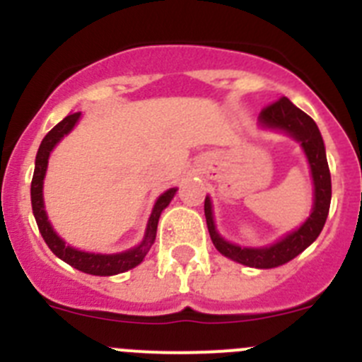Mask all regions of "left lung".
Here are the masks:
<instances>
[{
    "label": "left lung",
    "mask_w": 362,
    "mask_h": 362,
    "mask_svg": "<svg viewBox=\"0 0 362 362\" xmlns=\"http://www.w3.org/2000/svg\"><path fill=\"white\" fill-rule=\"evenodd\" d=\"M259 123L264 129L281 130V132L288 134L296 141H299L305 150L313 177L312 214L299 228L290 232L288 235H284L274 245L261 246V248H245V246L233 245V243H228L221 238L216 230V225H214L212 201L209 196L204 199V217H206V226H209L214 246L225 257L238 261L245 267L276 268L292 261L319 238V233L326 223V217H328V210H330L332 177L328 161H326L325 143H322L317 124L308 114L297 108L288 98H281L279 101L263 108V112L259 114Z\"/></svg>",
    "instance_id": "8db88e82"
}]
</instances>
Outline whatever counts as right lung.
Here are the masks:
<instances>
[{
  "label": "right lung",
  "mask_w": 362,
  "mask_h": 362,
  "mask_svg": "<svg viewBox=\"0 0 362 362\" xmlns=\"http://www.w3.org/2000/svg\"><path fill=\"white\" fill-rule=\"evenodd\" d=\"M81 117V112H74L69 114L63 121L54 127L41 141L40 150L36 156V168H34V177H32L30 185V201H32V212L36 217L37 228H40L41 235H43L45 243L49 245L50 250L57 255V257L69 263L70 267L78 268V270L85 272V274H92V276H116L121 272H127L130 268L137 267L141 263L145 255L148 254L150 246L156 241V232H158V221L161 216L163 210L170 204L172 197L175 196L177 188H170L165 194L158 197L156 204H153L152 214H150L148 225H146L145 238H143L141 245L134 246L127 252H119V254H90V252H83L78 248L65 245L59 235L54 232L52 225H50L47 212H45V203H43V179L47 174V166H49L50 152L54 146L62 141L63 137L76 127V123Z\"/></svg>",
  "instance_id": "1"
}]
</instances>
